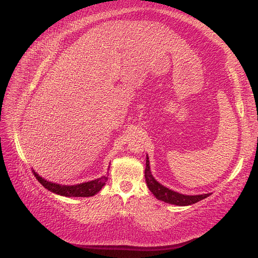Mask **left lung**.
<instances>
[{
	"mask_svg": "<svg viewBox=\"0 0 258 258\" xmlns=\"http://www.w3.org/2000/svg\"><path fill=\"white\" fill-rule=\"evenodd\" d=\"M145 179H146L147 186L150 189L157 200L162 201L164 203L176 205V206H187V205H192L197 202H200L204 198L208 197L210 194H203V195H184L177 192H174L172 189H169L168 187L163 186L158 181L155 180L150 172L149 167V158H146V169H145Z\"/></svg>",
	"mask_w": 258,
	"mask_h": 258,
	"instance_id": "1",
	"label": "left lung"
}]
</instances>
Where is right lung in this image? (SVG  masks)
<instances>
[{
    "label": "right lung",
    "instance_id": "obj_1",
    "mask_svg": "<svg viewBox=\"0 0 258 258\" xmlns=\"http://www.w3.org/2000/svg\"><path fill=\"white\" fill-rule=\"evenodd\" d=\"M32 172H34L36 179L42 184V186H44L48 190H50V192L57 194V195L66 196V197L94 196L103 187L105 182H107V180H108V176L103 175L101 177H99V179L81 183V184H76V185H61V184L49 182L47 180H44L43 177L39 176V174L36 173L35 171H32Z\"/></svg>",
    "mask_w": 258,
    "mask_h": 258
}]
</instances>
